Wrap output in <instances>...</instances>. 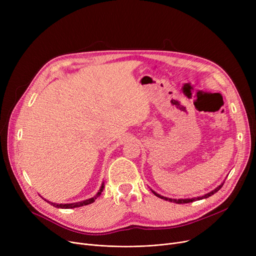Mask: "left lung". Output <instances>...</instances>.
Listing matches in <instances>:
<instances>
[{"instance_id":"8db88e82","label":"left lung","mask_w":256,"mask_h":256,"mask_svg":"<svg viewBox=\"0 0 256 256\" xmlns=\"http://www.w3.org/2000/svg\"><path fill=\"white\" fill-rule=\"evenodd\" d=\"M223 184H224V182H222L220 186H218L216 188V189L212 190V191H210V193H206V194H204V196H198V197H194V198H180V199L169 198V197H165V196H162V195L158 194V193H156V192H154L152 189H150V190H152V192L156 197H158V198H160V199H164V200L170 201V202H174V204H189V202H193V201H196V200H201V199L208 198L210 196L214 195V193H217V192L221 189V188H222Z\"/></svg>"}]
</instances>
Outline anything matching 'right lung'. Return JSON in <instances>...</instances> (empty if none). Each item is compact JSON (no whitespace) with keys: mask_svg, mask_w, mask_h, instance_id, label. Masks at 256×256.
Returning a JSON list of instances; mask_svg holds the SVG:
<instances>
[{"mask_svg":"<svg viewBox=\"0 0 256 256\" xmlns=\"http://www.w3.org/2000/svg\"><path fill=\"white\" fill-rule=\"evenodd\" d=\"M104 182H102V186H100V190H98V192L94 195L92 198H89V199H86V200H83V201H78V202H74V204H55V202H50V201H48L46 199H44L46 202H48V204H50V206H55V208H80V206H88V204H92V202H94V201H96V199L98 198V197H100V194H102V192L104 191Z\"/></svg>","mask_w":256,"mask_h":256,"instance_id":"add662e5","label":"right lung"}]
</instances>
